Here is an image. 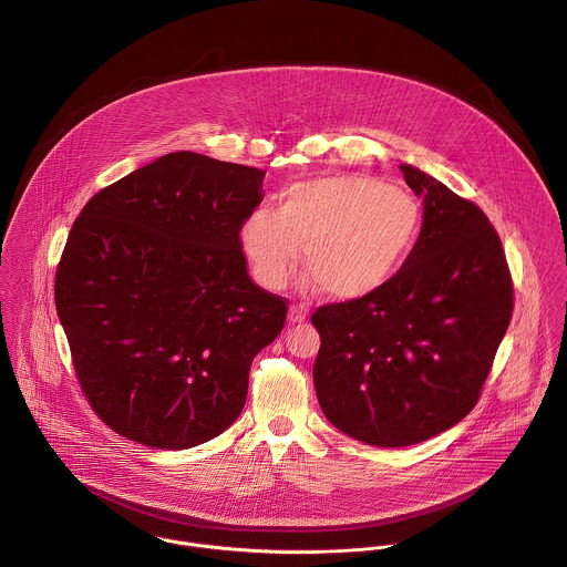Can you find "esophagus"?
<instances>
[{"mask_svg":"<svg viewBox=\"0 0 567 567\" xmlns=\"http://www.w3.org/2000/svg\"><path fill=\"white\" fill-rule=\"evenodd\" d=\"M308 319V310L301 306V303H292L290 306V312H288V321L290 323H303Z\"/></svg>","mask_w":567,"mask_h":567,"instance_id":"1","label":"esophagus"}]
</instances>
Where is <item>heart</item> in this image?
I'll list each match as a JSON object with an SVG mask.
<instances>
[{"label":"heart","mask_w":567,"mask_h":567,"mask_svg":"<svg viewBox=\"0 0 567 567\" xmlns=\"http://www.w3.org/2000/svg\"><path fill=\"white\" fill-rule=\"evenodd\" d=\"M421 220V205L404 189L373 176L336 174L290 185L277 212H250L240 244L261 286L281 290L303 246V266L324 295L353 301L398 275L419 240Z\"/></svg>","instance_id":"obj_1"}]
</instances>
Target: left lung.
Wrapping results in <instances>:
<instances>
[{
    "label": "left lung",
    "instance_id": "obj_1",
    "mask_svg": "<svg viewBox=\"0 0 567 567\" xmlns=\"http://www.w3.org/2000/svg\"><path fill=\"white\" fill-rule=\"evenodd\" d=\"M400 167L423 198L410 257L373 295L312 315L324 416L378 447L414 445L465 419L513 315L506 255L485 212L434 176Z\"/></svg>",
    "mask_w": 567,
    "mask_h": 567
}]
</instances>
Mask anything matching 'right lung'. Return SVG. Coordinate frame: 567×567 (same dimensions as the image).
I'll return each mask as SVG.
<instances>
[{"mask_svg": "<svg viewBox=\"0 0 567 567\" xmlns=\"http://www.w3.org/2000/svg\"><path fill=\"white\" fill-rule=\"evenodd\" d=\"M264 174L181 151L82 207L54 301L82 393L117 434L187 450L240 416L250 362L288 315L240 244Z\"/></svg>", "mask_w": 567, "mask_h": 567, "instance_id": "add662e5", "label": "right lung"}]
</instances>
